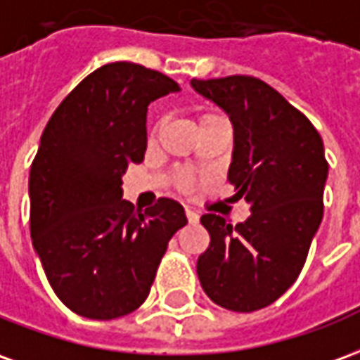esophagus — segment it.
<instances>
[{
    "mask_svg": "<svg viewBox=\"0 0 360 360\" xmlns=\"http://www.w3.org/2000/svg\"><path fill=\"white\" fill-rule=\"evenodd\" d=\"M186 217H188V221H190V223L200 221V215H198L195 212H192V210H188V207H186Z\"/></svg>",
    "mask_w": 360,
    "mask_h": 360,
    "instance_id": "esophagus-1",
    "label": "esophagus"
}]
</instances>
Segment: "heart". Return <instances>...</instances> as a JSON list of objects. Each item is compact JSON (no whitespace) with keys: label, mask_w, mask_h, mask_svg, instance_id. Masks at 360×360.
Returning a JSON list of instances; mask_svg holds the SVG:
<instances>
[{"label":"heart","mask_w":360,"mask_h":360,"mask_svg":"<svg viewBox=\"0 0 360 360\" xmlns=\"http://www.w3.org/2000/svg\"><path fill=\"white\" fill-rule=\"evenodd\" d=\"M217 119H223V117L215 115V113H204V115L200 117V127H202V125H207V123H212V121H217ZM162 127H165V121H162V119H158L155 125L150 127V131H148V141H150V143H155L156 139H158ZM174 184L176 188H180V190H190L192 184H194V176L190 174V172H186V170H178V172L174 174Z\"/></svg>","instance_id":"b5f03b06"}]
</instances>
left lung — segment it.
Instances as JSON below:
<instances>
[{"instance_id": "1", "label": "left lung", "mask_w": 360, "mask_h": 360, "mask_svg": "<svg viewBox=\"0 0 360 360\" xmlns=\"http://www.w3.org/2000/svg\"><path fill=\"white\" fill-rule=\"evenodd\" d=\"M195 91L229 113L235 150L229 182L251 205L231 225L205 213L210 247L198 259L202 288L217 306L257 311L296 282L323 217V141L300 109L252 76L192 80Z\"/></svg>"}]
</instances>
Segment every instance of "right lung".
I'll return each instance as SVG.
<instances>
[{"mask_svg": "<svg viewBox=\"0 0 360 360\" xmlns=\"http://www.w3.org/2000/svg\"><path fill=\"white\" fill-rule=\"evenodd\" d=\"M180 86L135 62L88 74L52 113L29 178L31 237L54 294L90 319L127 316L147 300L168 241L188 219L158 198L121 200V176L147 150V108Z\"/></svg>", "mask_w": 360, "mask_h": 360, "instance_id": "1", "label": "right lung"}]
</instances>
